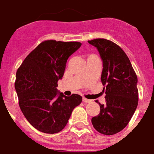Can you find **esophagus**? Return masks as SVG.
Returning a JSON list of instances; mask_svg holds the SVG:
<instances>
[{
    "mask_svg": "<svg viewBox=\"0 0 154 154\" xmlns=\"http://www.w3.org/2000/svg\"><path fill=\"white\" fill-rule=\"evenodd\" d=\"M83 103H91V100H90V99H87V98H83Z\"/></svg>",
    "mask_w": 154,
    "mask_h": 154,
    "instance_id": "34e87169",
    "label": "esophagus"
}]
</instances>
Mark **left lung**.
<instances>
[{
	"label": "left lung",
	"mask_w": 154,
	"mask_h": 154,
	"mask_svg": "<svg viewBox=\"0 0 154 154\" xmlns=\"http://www.w3.org/2000/svg\"><path fill=\"white\" fill-rule=\"evenodd\" d=\"M88 43L96 48L103 60L101 81L106 94V104L98 103L100 113L92 118V125L103 134H115L127 126L137 109V75L128 56L119 45L106 39H95Z\"/></svg>",
	"instance_id": "left-lung-1"
}]
</instances>
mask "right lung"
<instances>
[{
  "mask_svg": "<svg viewBox=\"0 0 154 154\" xmlns=\"http://www.w3.org/2000/svg\"><path fill=\"white\" fill-rule=\"evenodd\" d=\"M81 45L79 42L44 41L17 70L15 89L20 108L28 122L40 132H60L82 102L79 94L65 96L56 88L68 58Z\"/></svg>",
  "mask_w": 154,
  "mask_h": 154,
  "instance_id": "right-lung-1",
  "label": "right lung"
}]
</instances>
